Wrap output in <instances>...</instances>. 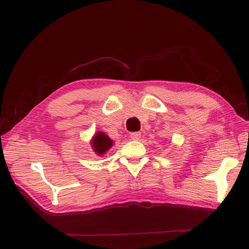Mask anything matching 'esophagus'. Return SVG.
I'll list each match as a JSON object with an SVG mask.
<instances>
[{
  "mask_svg": "<svg viewBox=\"0 0 249 249\" xmlns=\"http://www.w3.org/2000/svg\"><path fill=\"white\" fill-rule=\"evenodd\" d=\"M130 138H131V140H133V141L139 140L141 138V133H140V132H132V133H130Z\"/></svg>",
  "mask_w": 249,
  "mask_h": 249,
  "instance_id": "1",
  "label": "esophagus"
}]
</instances>
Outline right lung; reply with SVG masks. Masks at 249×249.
Here are the masks:
<instances>
[{"label":"right lung","instance_id":"right-lung-1","mask_svg":"<svg viewBox=\"0 0 249 249\" xmlns=\"http://www.w3.org/2000/svg\"><path fill=\"white\" fill-rule=\"evenodd\" d=\"M111 145H113V141L103 132H98L92 140V147L98 155H103L106 153V150L109 149Z\"/></svg>","mask_w":249,"mask_h":249}]
</instances>
